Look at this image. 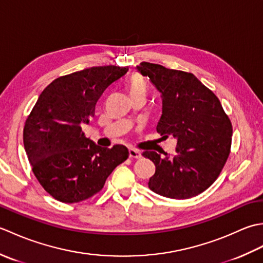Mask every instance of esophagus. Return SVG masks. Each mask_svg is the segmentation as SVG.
I'll return each instance as SVG.
<instances>
[{"instance_id":"obj_1","label":"esophagus","mask_w":263,"mask_h":263,"mask_svg":"<svg viewBox=\"0 0 263 263\" xmlns=\"http://www.w3.org/2000/svg\"><path fill=\"white\" fill-rule=\"evenodd\" d=\"M141 152H139V150H137V149H133V148H131V149H128V157L130 158H137V159H139V158H141Z\"/></svg>"}]
</instances>
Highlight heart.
I'll list each match as a JSON object with an SVG mask.
<instances>
[{"label": "heart", "mask_w": 263, "mask_h": 263, "mask_svg": "<svg viewBox=\"0 0 263 263\" xmlns=\"http://www.w3.org/2000/svg\"><path fill=\"white\" fill-rule=\"evenodd\" d=\"M125 88L131 97L140 96V95L144 96L147 91V83L142 77L135 74L126 80Z\"/></svg>", "instance_id": "heart-1"}]
</instances>
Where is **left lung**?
<instances>
[{
  "mask_svg": "<svg viewBox=\"0 0 263 263\" xmlns=\"http://www.w3.org/2000/svg\"><path fill=\"white\" fill-rule=\"evenodd\" d=\"M137 69L149 78L163 100L157 132L177 141L174 157L142 154L156 166L148 185L166 198L195 197L216 181L226 163L232 123L216 95L192 73L148 62Z\"/></svg>",
  "mask_w": 263,
  "mask_h": 263,
  "instance_id": "left-lung-1",
  "label": "left lung"
}]
</instances>
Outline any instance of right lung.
I'll list each match as a JSON object with an SVG mask.
<instances>
[{"instance_id": "right-lung-1", "label": "right lung", "mask_w": 263, "mask_h": 263, "mask_svg": "<svg viewBox=\"0 0 263 263\" xmlns=\"http://www.w3.org/2000/svg\"><path fill=\"white\" fill-rule=\"evenodd\" d=\"M127 70L93 66L60 77L39 95L28 116L24 146L32 172L46 192L61 202L92 197L115 167L127 159L126 147H99L81 128L95 116L103 92Z\"/></svg>"}]
</instances>
